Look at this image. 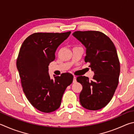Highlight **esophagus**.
I'll list each match as a JSON object with an SVG mask.
<instances>
[{
    "instance_id": "34e87169",
    "label": "esophagus",
    "mask_w": 134,
    "mask_h": 134,
    "mask_svg": "<svg viewBox=\"0 0 134 134\" xmlns=\"http://www.w3.org/2000/svg\"><path fill=\"white\" fill-rule=\"evenodd\" d=\"M76 77L75 76H74V80H73V83H76Z\"/></svg>"
}]
</instances>
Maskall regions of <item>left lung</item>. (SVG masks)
I'll return each mask as SVG.
<instances>
[{"label": "left lung", "instance_id": "1", "mask_svg": "<svg viewBox=\"0 0 134 134\" xmlns=\"http://www.w3.org/2000/svg\"><path fill=\"white\" fill-rule=\"evenodd\" d=\"M72 35L86 48L85 61L90 63L94 72L92 81L88 77H77L82 85L79 94L82 106L98 110L110 102L118 85L120 64L115 46L109 37L99 31H76Z\"/></svg>", "mask_w": 134, "mask_h": 134}]
</instances>
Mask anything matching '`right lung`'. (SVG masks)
Instances as JSON below:
<instances>
[{"instance_id":"add662e5","label":"right lung","mask_w":134,"mask_h":134,"mask_svg":"<svg viewBox=\"0 0 134 134\" xmlns=\"http://www.w3.org/2000/svg\"><path fill=\"white\" fill-rule=\"evenodd\" d=\"M71 33H35L21 46L16 66L23 91L30 104L41 112L58 109L66 88L73 81V75L69 73L51 79L48 67L55 60L58 47Z\"/></svg>"}]
</instances>
